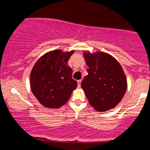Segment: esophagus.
Instances as JSON below:
<instances>
[{
  "instance_id": "1",
  "label": "esophagus",
  "mask_w": 150,
  "mask_h": 150,
  "mask_svg": "<svg viewBox=\"0 0 150 150\" xmlns=\"http://www.w3.org/2000/svg\"><path fill=\"white\" fill-rule=\"evenodd\" d=\"M81 80H78V87H81Z\"/></svg>"
}]
</instances>
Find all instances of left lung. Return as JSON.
Listing matches in <instances>:
<instances>
[{
  "mask_svg": "<svg viewBox=\"0 0 150 150\" xmlns=\"http://www.w3.org/2000/svg\"><path fill=\"white\" fill-rule=\"evenodd\" d=\"M83 57L89 68L81 88L90 105L99 112L114 108L127 90V79L121 65L105 52H84Z\"/></svg>",
  "mask_w": 150,
  "mask_h": 150,
  "instance_id": "left-lung-1",
  "label": "left lung"
}]
</instances>
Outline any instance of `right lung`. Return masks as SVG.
I'll use <instances>...</instances> for the list:
<instances>
[{
  "mask_svg": "<svg viewBox=\"0 0 150 150\" xmlns=\"http://www.w3.org/2000/svg\"><path fill=\"white\" fill-rule=\"evenodd\" d=\"M54 50L37 60L30 75V89L40 103L48 108H59L65 105L77 87L72 78V69L68 60L74 53Z\"/></svg>",
  "mask_w": 150,
  "mask_h": 150,
  "instance_id": "right-lung-1",
  "label": "right lung"
}]
</instances>
